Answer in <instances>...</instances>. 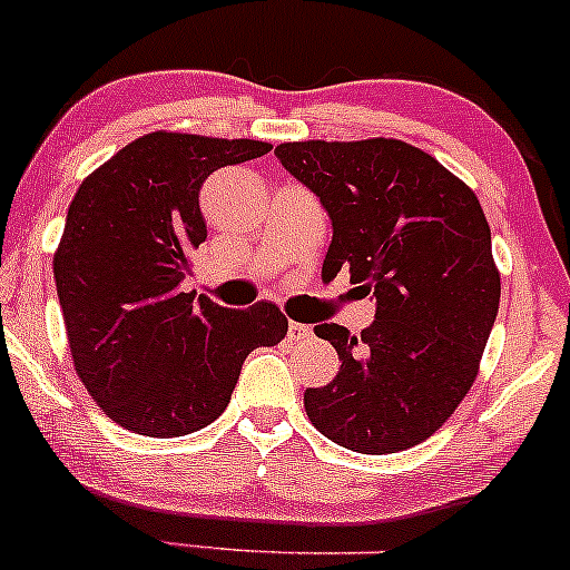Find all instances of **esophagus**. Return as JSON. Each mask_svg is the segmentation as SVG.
Here are the masks:
<instances>
[{
    "mask_svg": "<svg viewBox=\"0 0 570 570\" xmlns=\"http://www.w3.org/2000/svg\"><path fill=\"white\" fill-rule=\"evenodd\" d=\"M311 335H313L311 326L297 324V322H292V324H289V340H307Z\"/></svg>",
    "mask_w": 570,
    "mask_h": 570,
    "instance_id": "obj_1",
    "label": "esophagus"
}]
</instances>
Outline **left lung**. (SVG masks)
<instances>
[{
    "label": "left lung",
    "mask_w": 570,
    "mask_h": 570,
    "mask_svg": "<svg viewBox=\"0 0 570 570\" xmlns=\"http://www.w3.org/2000/svg\"><path fill=\"white\" fill-rule=\"evenodd\" d=\"M276 158L332 219L324 271L351 267L375 297L353 337L318 324L340 372L305 391L326 440L367 455L429 440L472 389L501 299L490 227L476 195L423 149L399 139L289 141Z\"/></svg>",
    "instance_id": "obj_1"
}]
</instances>
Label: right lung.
Returning <instances> with one entry per match:
<instances>
[{
  "instance_id": "right-lung-1",
  "label": "right lung",
  "mask_w": 570,
  "mask_h": 570,
  "mask_svg": "<svg viewBox=\"0 0 570 570\" xmlns=\"http://www.w3.org/2000/svg\"><path fill=\"white\" fill-rule=\"evenodd\" d=\"M267 141L141 136L77 189L53 257L75 370L94 402L144 436L193 434L225 412L254 348L284 340L273 303L246 311L181 292L206 240L200 187Z\"/></svg>"
}]
</instances>
